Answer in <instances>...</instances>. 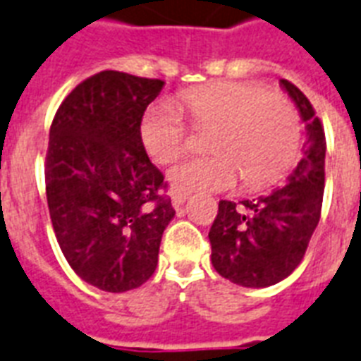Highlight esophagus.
<instances>
[{
  "label": "esophagus",
  "instance_id": "34e87169",
  "mask_svg": "<svg viewBox=\"0 0 361 361\" xmlns=\"http://www.w3.org/2000/svg\"><path fill=\"white\" fill-rule=\"evenodd\" d=\"M186 199H188V194H186V192H173L171 194V201H173V207H175V209H178V207H180V204H183Z\"/></svg>",
  "mask_w": 361,
  "mask_h": 361
}]
</instances>
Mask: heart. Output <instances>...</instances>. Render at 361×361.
<instances>
[{
  "label": "heart",
  "mask_w": 361,
  "mask_h": 361,
  "mask_svg": "<svg viewBox=\"0 0 361 361\" xmlns=\"http://www.w3.org/2000/svg\"><path fill=\"white\" fill-rule=\"evenodd\" d=\"M178 106L197 130H212V157L190 158L169 171L177 192H221L242 178L250 190L272 186L293 169L300 152L302 125L295 104L259 83L218 82L184 91ZM149 157L169 164L188 145L183 115L167 102L152 104L140 125Z\"/></svg>",
  "instance_id": "obj_1"
}]
</instances>
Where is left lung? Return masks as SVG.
<instances>
[{
  "mask_svg": "<svg viewBox=\"0 0 361 361\" xmlns=\"http://www.w3.org/2000/svg\"><path fill=\"white\" fill-rule=\"evenodd\" d=\"M305 123L304 154L283 186L240 204L220 201L210 227L212 267L242 287H270L293 274L304 259L321 218L326 137L321 119L302 91L279 80Z\"/></svg>",
  "mask_w": 361,
  "mask_h": 361,
  "instance_id": "1",
  "label": "left lung"
}]
</instances>
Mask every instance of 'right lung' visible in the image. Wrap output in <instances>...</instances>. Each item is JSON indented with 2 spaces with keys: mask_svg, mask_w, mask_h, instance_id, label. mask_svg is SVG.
<instances>
[{
  "mask_svg": "<svg viewBox=\"0 0 361 361\" xmlns=\"http://www.w3.org/2000/svg\"><path fill=\"white\" fill-rule=\"evenodd\" d=\"M162 87V80L99 72L72 89L51 121L44 166L51 226L72 270L106 293L151 278L175 216L140 134Z\"/></svg>",
  "mask_w": 361,
  "mask_h": 361,
  "instance_id": "1",
  "label": "right lung"
}]
</instances>
